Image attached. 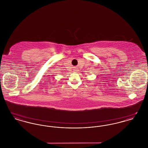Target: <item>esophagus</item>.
Instances as JSON below:
<instances>
[{
    "label": "esophagus",
    "instance_id": "34e87169",
    "mask_svg": "<svg viewBox=\"0 0 148 148\" xmlns=\"http://www.w3.org/2000/svg\"><path fill=\"white\" fill-rule=\"evenodd\" d=\"M78 69H77V68H75L74 69V71H73L74 72H75V73H77V71H78Z\"/></svg>",
    "mask_w": 148,
    "mask_h": 148
}]
</instances>
